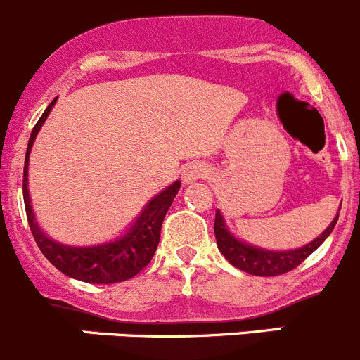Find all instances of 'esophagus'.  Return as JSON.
<instances>
[{
  "instance_id": "34e87169",
  "label": "esophagus",
  "mask_w": 360,
  "mask_h": 360,
  "mask_svg": "<svg viewBox=\"0 0 360 360\" xmlns=\"http://www.w3.org/2000/svg\"><path fill=\"white\" fill-rule=\"evenodd\" d=\"M208 174V166L203 162H191L187 164L186 167H184V184H194L196 180H200V178H205Z\"/></svg>"
}]
</instances>
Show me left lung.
I'll list each match as a JSON object with an SVG mask.
<instances>
[{"label": "left lung", "mask_w": 360, "mask_h": 360, "mask_svg": "<svg viewBox=\"0 0 360 360\" xmlns=\"http://www.w3.org/2000/svg\"><path fill=\"white\" fill-rule=\"evenodd\" d=\"M338 217H340V214H336V217L332 219L330 224L321 231L320 237L311 240L309 244L300 245V248L295 249H285V251H274V249L258 248V245H252L249 244V242L242 240V238L235 237V235L229 231L228 226H226V221L224 217H222L221 210H215L214 231L219 251H221V255H224V258L228 259L231 265L244 270V272L252 274V276L272 277L290 272V270H293L295 266H299L307 256L313 255V252L327 240L328 235L332 233V229H334V226H336L338 222Z\"/></svg>", "instance_id": "obj_1"}]
</instances>
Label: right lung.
<instances>
[{
  "label": "right lung",
  "mask_w": 360,
  "mask_h": 360,
  "mask_svg": "<svg viewBox=\"0 0 360 360\" xmlns=\"http://www.w3.org/2000/svg\"><path fill=\"white\" fill-rule=\"evenodd\" d=\"M56 101L58 98H54L47 105L44 115L33 127L28 148H26V157H24L22 196L33 238H35L42 255L60 272L72 277V279L84 281V283H91V285H111V283H122V281L131 279L136 274L141 272L155 255L162 221L169 210L171 203H173L174 196L180 191V180L173 182L166 189L160 191L157 196H153L143 207L138 217L127 226L125 231L112 240L94 245H68L51 238L40 228L35 212H33L28 189V166L33 143H35L42 125L46 123L49 112L53 111Z\"/></svg>",
  "instance_id": "add662e5"
}]
</instances>
